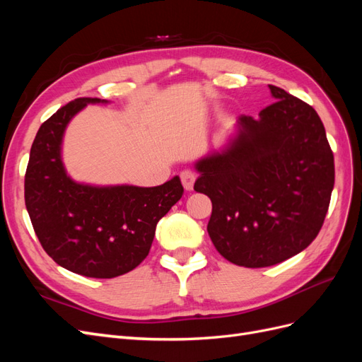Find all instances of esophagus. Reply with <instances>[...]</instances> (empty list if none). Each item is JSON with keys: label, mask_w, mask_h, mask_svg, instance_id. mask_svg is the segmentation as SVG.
<instances>
[{"label": "esophagus", "mask_w": 362, "mask_h": 362, "mask_svg": "<svg viewBox=\"0 0 362 362\" xmlns=\"http://www.w3.org/2000/svg\"><path fill=\"white\" fill-rule=\"evenodd\" d=\"M180 177H181V182L184 185V189L187 190V192L193 190V184L196 181V175L192 170H182Z\"/></svg>", "instance_id": "34e87169"}]
</instances>
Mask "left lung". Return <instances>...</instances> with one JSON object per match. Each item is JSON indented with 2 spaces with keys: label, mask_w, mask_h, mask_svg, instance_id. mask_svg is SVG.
Listing matches in <instances>:
<instances>
[{
  "label": "left lung",
  "mask_w": 362,
  "mask_h": 362,
  "mask_svg": "<svg viewBox=\"0 0 362 362\" xmlns=\"http://www.w3.org/2000/svg\"><path fill=\"white\" fill-rule=\"evenodd\" d=\"M275 103L238 116L235 133L198 160L194 190L211 199L206 231L223 258L269 267L319 234L334 189V154L314 108L269 84Z\"/></svg>",
  "instance_id": "obj_1"
}]
</instances>
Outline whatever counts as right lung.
Returning a JSON list of instances; mask_svg holds the SVG:
<instances>
[{
  "mask_svg": "<svg viewBox=\"0 0 362 362\" xmlns=\"http://www.w3.org/2000/svg\"><path fill=\"white\" fill-rule=\"evenodd\" d=\"M100 98H78L43 122L30 151L25 205L42 247L69 272L115 278L149 254L160 218L182 196L180 177L157 187L93 185L74 181L62 158L72 117Z\"/></svg>",
  "mask_w": 362,
  "mask_h": 362,
  "instance_id": "right-lung-1",
  "label": "right lung"
}]
</instances>
